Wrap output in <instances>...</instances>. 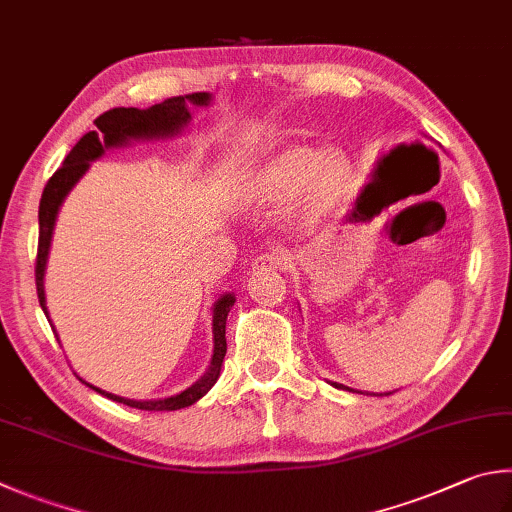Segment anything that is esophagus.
I'll list each match as a JSON object with an SVG mask.
<instances>
[{
  "label": "esophagus",
  "instance_id": "34e87169",
  "mask_svg": "<svg viewBox=\"0 0 512 512\" xmlns=\"http://www.w3.org/2000/svg\"><path fill=\"white\" fill-rule=\"evenodd\" d=\"M293 257L284 253V250H273V253L259 255L253 262V271H288L291 268Z\"/></svg>",
  "mask_w": 512,
  "mask_h": 512
}]
</instances>
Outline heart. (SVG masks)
Wrapping results in <instances>:
<instances>
[{"label": "heart", "mask_w": 512, "mask_h": 512, "mask_svg": "<svg viewBox=\"0 0 512 512\" xmlns=\"http://www.w3.org/2000/svg\"><path fill=\"white\" fill-rule=\"evenodd\" d=\"M347 161L313 145H288L250 172L237 188L244 208H277L297 197L306 219H320L345 197Z\"/></svg>", "instance_id": "1"}]
</instances>
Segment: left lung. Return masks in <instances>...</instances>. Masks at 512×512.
I'll use <instances>...</instances> for the list:
<instances>
[{
	"instance_id": "8db88e82",
	"label": "left lung",
	"mask_w": 512,
	"mask_h": 512,
	"mask_svg": "<svg viewBox=\"0 0 512 512\" xmlns=\"http://www.w3.org/2000/svg\"><path fill=\"white\" fill-rule=\"evenodd\" d=\"M333 387H338V389H349V387H345V385H338V383H331ZM349 392H351V389H349Z\"/></svg>"
}]
</instances>
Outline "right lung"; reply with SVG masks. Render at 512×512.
I'll return each instance as SVG.
<instances>
[{"instance_id": "right-lung-1", "label": "right lung", "mask_w": 512, "mask_h": 512, "mask_svg": "<svg viewBox=\"0 0 512 512\" xmlns=\"http://www.w3.org/2000/svg\"><path fill=\"white\" fill-rule=\"evenodd\" d=\"M210 98L212 96L206 94V91H199V94L167 98L159 102V105H152L150 109H136V107L109 109L94 120V125L98 127L96 132H89L82 136L76 143V147L67 154L62 167L55 170L49 183L44 185V192L40 199V215H37V219H40V239H37L35 286H37V300H40V306L46 318H49V311H46V297H44V268H46V259H49L55 219H58L64 197H67L73 185L82 179V174L89 170L91 161L100 159L109 147H123L132 141H150V138H167V136L179 134L181 129L190 123L192 118L190 107H206ZM232 304H235V295L232 293L221 295L215 302V309H212L215 351H212L210 367L206 374L197 380V383L190 385L188 389H183L181 394L170 396V398H159V401H132V398L102 392V389L85 383L80 376L78 378L91 389H96L98 394L111 398V401L123 403L127 407H136V410H145V412H174V410H181V407L197 403L199 398L206 396L210 392V387L217 383L221 365H224L226 318L232 309Z\"/></svg>"}]
</instances>
